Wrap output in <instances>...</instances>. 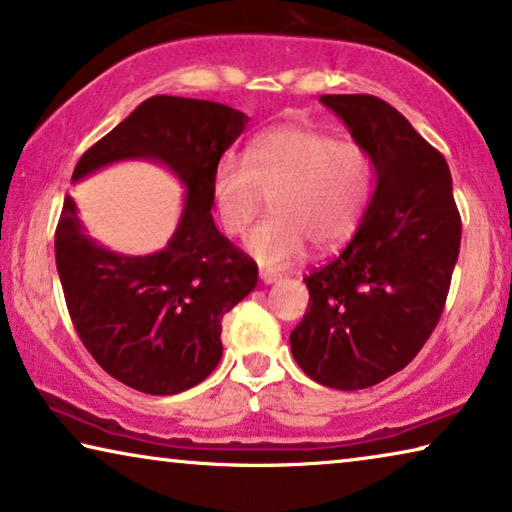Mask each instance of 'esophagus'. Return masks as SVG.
Returning <instances> with one entry per match:
<instances>
[{
	"label": "esophagus",
	"instance_id": "esophagus-1",
	"mask_svg": "<svg viewBox=\"0 0 512 512\" xmlns=\"http://www.w3.org/2000/svg\"><path fill=\"white\" fill-rule=\"evenodd\" d=\"M281 279V274L272 272V270H261V281L263 283H277Z\"/></svg>",
	"mask_w": 512,
	"mask_h": 512
}]
</instances>
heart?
<instances>
[{
  "label": "heart",
  "mask_w": 512,
  "mask_h": 512,
  "mask_svg": "<svg viewBox=\"0 0 512 512\" xmlns=\"http://www.w3.org/2000/svg\"><path fill=\"white\" fill-rule=\"evenodd\" d=\"M371 185L366 148L302 125H279L251 141L245 160L219 157L210 199L222 229L240 235L270 194L274 212L249 231L245 247L263 267L279 270L295 263L309 240L327 249L348 238Z\"/></svg>",
  "instance_id": "obj_1"
}]
</instances>
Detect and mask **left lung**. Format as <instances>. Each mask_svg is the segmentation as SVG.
I'll list each match as a JSON object with an SVG mask.
<instances>
[{
    "instance_id": "8db88e82",
    "label": "left lung",
    "mask_w": 512,
    "mask_h": 512,
    "mask_svg": "<svg viewBox=\"0 0 512 512\" xmlns=\"http://www.w3.org/2000/svg\"><path fill=\"white\" fill-rule=\"evenodd\" d=\"M371 155L375 192L350 245L306 277L309 309L290 350L325 387L357 391L403 371L442 316L460 254L444 155L375 96H320Z\"/></svg>"
}]
</instances>
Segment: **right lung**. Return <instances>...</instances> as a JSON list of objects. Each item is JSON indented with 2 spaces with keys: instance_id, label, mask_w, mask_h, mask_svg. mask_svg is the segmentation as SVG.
I'll use <instances>...</instances> for the list:
<instances>
[{
  "instance_id": "add662e5",
  "label": "right lung",
  "mask_w": 512,
  "mask_h": 512,
  "mask_svg": "<svg viewBox=\"0 0 512 512\" xmlns=\"http://www.w3.org/2000/svg\"><path fill=\"white\" fill-rule=\"evenodd\" d=\"M247 114L210 100L153 96L86 151L73 183L109 164L148 160L185 187L167 247L116 254L91 238L73 196L54 235L68 313L102 371L151 396L206 380L222 359V318L254 290L258 267L212 222L210 178Z\"/></svg>"
}]
</instances>
